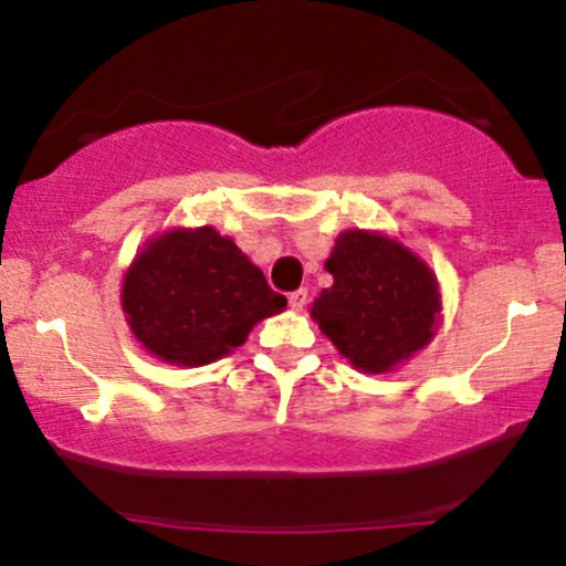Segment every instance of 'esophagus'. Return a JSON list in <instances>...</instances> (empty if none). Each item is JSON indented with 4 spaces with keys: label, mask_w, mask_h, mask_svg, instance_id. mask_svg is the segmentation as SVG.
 Returning <instances> with one entry per match:
<instances>
[{
    "label": "esophagus",
    "mask_w": 566,
    "mask_h": 566,
    "mask_svg": "<svg viewBox=\"0 0 566 566\" xmlns=\"http://www.w3.org/2000/svg\"><path fill=\"white\" fill-rule=\"evenodd\" d=\"M305 303H308V290L301 287V290L290 292V308L292 311H303Z\"/></svg>",
    "instance_id": "1"
}]
</instances>
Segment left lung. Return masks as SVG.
Listing matches in <instances>:
<instances>
[{"mask_svg": "<svg viewBox=\"0 0 566 566\" xmlns=\"http://www.w3.org/2000/svg\"><path fill=\"white\" fill-rule=\"evenodd\" d=\"M324 269L311 316L361 373H391L431 343L441 295L433 271L405 244L378 231H343Z\"/></svg>", "mask_w": 566, "mask_h": 566, "instance_id": "left-lung-1", "label": "left lung"}]
</instances>
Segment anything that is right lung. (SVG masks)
<instances>
[{
  "mask_svg": "<svg viewBox=\"0 0 566 566\" xmlns=\"http://www.w3.org/2000/svg\"><path fill=\"white\" fill-rule=\"evenodd\" d=\"M287 297L212 226L172 229L135 255L122 308L135 340L175 367H201L231 354Z\"/></svg>",
  "mask_w": 566,
  "mask_h": 566,
  "instance_id": "right-lung-1",
  "label": "right lung"
}]
</instances>
